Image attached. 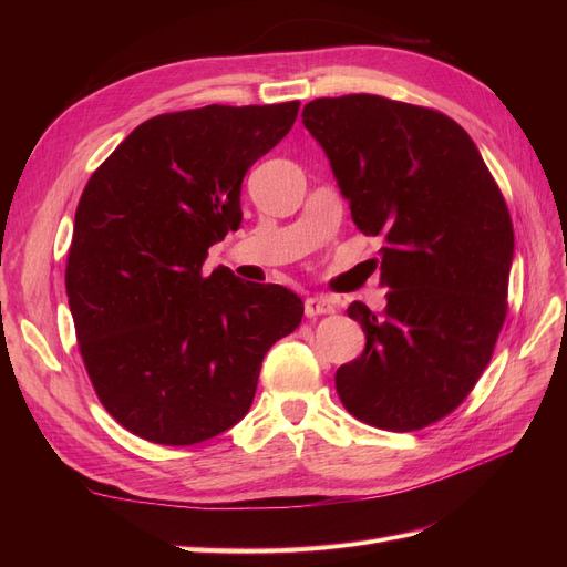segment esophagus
<instances>
[{
	"label": "esophagus",
	"instance_id": "esophagus-1",
	"mask_svg": "<svg viewBox=\"0 0 567 567\" xmlns=\"http://www.w3.org/2000/svg\"><path fill=\"white\" fill-rule=\"evenodd\" d=\"M336 305L333 300L323 298V296H315V298H307L305 300V317H321V315H333Z\"/></svg>",
	"mask_w": 567,
	"mask_h": 567
}]
</instances>
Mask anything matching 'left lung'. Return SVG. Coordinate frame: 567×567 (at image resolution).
<instances>
[{"label":"left lung","instance_id":"obj_1","mask_svg":"<svg viewBox=\"0 0 567 567\" xmlns=\"http://www.w3.org/2000/svg\"><path fill=\"white\" fill-rule=\"evenodd\" d=\"M302 123L331 161L352 221L383 236L388 305L352 302L367 348L336 371L350 414L383 431L433 425L487 369L508 310L513 225L468 132L379 94L315 99Z\"/></svg>","mask_w":567,"mask_h":567}]
</instances>
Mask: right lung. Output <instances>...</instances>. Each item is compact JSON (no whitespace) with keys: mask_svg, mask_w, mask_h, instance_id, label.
<instances>
[{"mask_svg":"<svg viewBox=\"0 0 567 567\" xmlns=\"http://www.w3.org/2000/svg\"><path fill=\"white\" fill-rule=\"evenodd\" d=\"M300 101L203 106L146 120L84 186L65 265L78 348L96 398L130 433L167 447L241 421L267 350L302 300L277 284L205 274L241 225V182Z\"/></svg>","mask_w":567,"mask_h":567,"instance_id":"add662e5","label":"right lung"}]
</instances>
